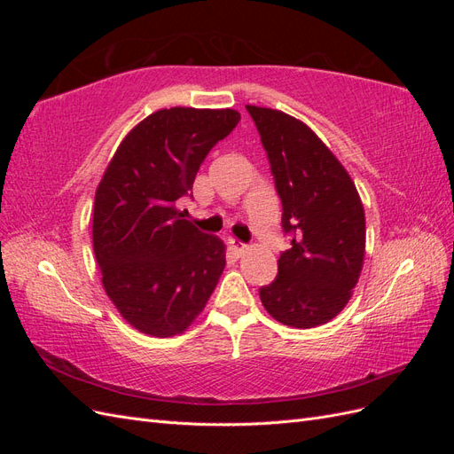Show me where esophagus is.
Wrapping results in <instances>:
<instances>
[{"mask_svg": "<svg viewBox=\"0 0 454 454\" xmlns=\"http://www.w3.org/2000/svg\"><path fill=\"white\" fill-rule=\"evenodd\" d=\"M229 246H231V250L235 252L237 255H242L246 250H248V244H244V242H240L237 239H229Z\"/></svg>", "mask_w": 454, "mask_h": 454, "instance_id": "34e87169", "label": "esophagus"}]
</instances>
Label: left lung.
<instances>
[{"label":"left lung","mask_w":454,"mask_h":454,"mask_svg":"<svg viewBox=\"0 0 454 454\" xmlns=\"http://www.w3.org/2000/svg\"><path fill=\"white\" fill-rule=\"evenodd\" d=\"M267 153L282 202V229L290 250L278 274L259 287L274 320L316 327L345 309L360 278L365 215L348 172L305 122L278 109L246 106Z\"/></svg>","instance_id":"obj_1"}]
</instances>
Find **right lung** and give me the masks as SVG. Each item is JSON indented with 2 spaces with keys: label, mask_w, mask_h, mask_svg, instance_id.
Returning <instances> with one entry per match:
<instances>
[{
  "label": "right lung",
  "mask_w": 454,
  "mask_h": 454,
  "mask_svg": "<svg viewBox=\"0 0 454 454\" xmlns=\"http://www.w3.org/2000/svg\"><path fill=\"white\" fill-rule=\"evenodd\" d=\"M239 121L235 109H159L127 134L96 189L92 246L104 290L142 333H182L222 277L225 244L177 202L193 197L202 160Z\"/></svg>",
  "instance_id": "1"
}]
</instances>
